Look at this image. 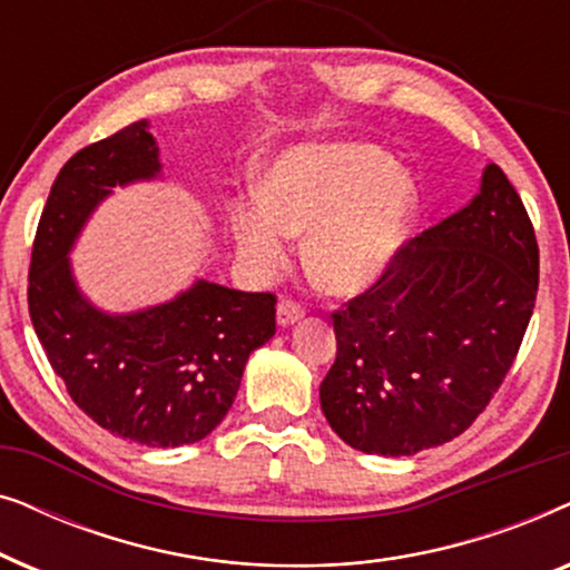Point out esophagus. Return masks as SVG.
<instances>
[{"instance_id": "34e87169", "label": "esophagus", "mask_w": 570, "mask_h": 570, "mask_svg": "<svg viewBox=\"0 0 570 570\" xmlns=\"http://www.w3.org/2000/svg\"><path fill=\"white\" fill-rule=\"evenodd\" d=\"M303 314H306V311H303L301 303H295L291 298H283L277 303V324L279 326H291L295 322H301Z\"/></svg>"}]
</instances>
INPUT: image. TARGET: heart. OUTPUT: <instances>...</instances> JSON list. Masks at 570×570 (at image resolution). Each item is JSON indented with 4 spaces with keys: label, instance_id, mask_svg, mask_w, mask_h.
I'll use <instances>...</instances> for the list:
<instances>
[{
    "label": "heart",
    "instance_id": "heart-1",
    "mask_svg": "<svg viewBox=\"0 0 570 570\" xmlns=\"http://www.w3.org/2000/svg\"><path fill=\"white\" fill-rule=\"evenodd\" d=\"M267 197L233 202L238 254L254 275L287 259L308 233L306 267L324 291L355 295L402 259L415 225L417 191L386 150L365 142L306 145L285 153L264 181Z\"/></svg>",
    "mask_w": 570,
    "mask_h": 570
}]
</instances>
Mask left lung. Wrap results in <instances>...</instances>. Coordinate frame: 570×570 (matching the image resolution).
Wrapping results in <instances>:
<instances>
[{
    "mask_svg": "<svg viewBox=\"0 0 570 570\" xmlns=\"http://www.w3.org/2000/svg\"><path fill=\"white\" fill-rule=\"evenodd\" d=\"M537 285L532 220L490 163L470 205L412 238L381 283L332 314L337 361L318 389L332 431L381 456L456 439L517 361Z\"/></svg>",
    "mask_w": 570,
    "mask_h": 570,
    "instance_id": "1",
    "label": "left lung"
}]
</instances>
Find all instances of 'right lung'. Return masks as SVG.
I'll list each match as a JSON object with an SVG mask.
<instances>
[{"instance_id":"right-lung-1","label":"right lung","mask_w":570,"mask_h":570,"mask_svg":"<svg viewBox=\"0 0 570 570\" xmlns=\"http://www.w3.org/2000/svg\"><path fill=\"white\" fill-rule=\"evenodd\" d=\"M160 174L147 121L82 147L59 170L38 220L28 311L51 368L108 433L174 449L202 441L228 415L248 355L275 334L272 293L197 279L135 314H104L77 287L69 248L114 186Z\"/></svg>"}]
</instances>
